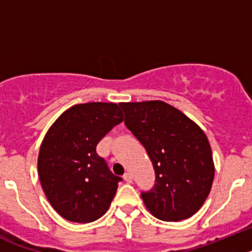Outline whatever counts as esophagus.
<instances>
[{
  "label": "esophagus",
  "mask_w": 252,
  "mask_h": 252,
  "mask_svg": "<svg viewBox=\"0 0 252 252\" xmlns=\"http://www.w3.org/2000/svg\"><path fill=\"white\" fill-rule=\"evenodd\" d=\"M124 179H125V182H127V183H131V182H132V174H131V173H125L124 174Z\"/></svg>",
  "instance_id": "esophagus-1"
}]
</instances>
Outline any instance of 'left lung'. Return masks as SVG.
<instances>
[{
    "instance_id": "1",
    "label": "left lung",
    "mask_w": 252,
    "mask_h": 252,
    "mask_svg": "<svg viewBox=\"0 0 252 252\" xmlns=\"http://www.w3.org/2000/svg\"><path fill=\"white\" fill-rule=\"evenodd\" d=\"M125 125L145 148L155 184L141 192L154 217L177 222L203 206L215 177L206 133L183 112L162 101L120 103Z\"/></svg>"
}]
</instances>
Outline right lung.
Listing matches in <instances>:
<instances>
[{
    "label": "right lung",
    "instance_id": "add662e5",
    "mask_svg": "<svg viewBox=\"0 0 252 252\" xmlns=\"http://www.w3.org/2000/svg\"><path fill=\"white\" fill-rule=\"evenodd\" d=\"M122 121L119 104L91 102L68 108L46 132L37 158L39 179L51 207L68 221L93 222L110 207L122 179L95 148Z\"/></svg>",
    "mask_w": 252,
    "mask_h": 252
}]
</instances>
